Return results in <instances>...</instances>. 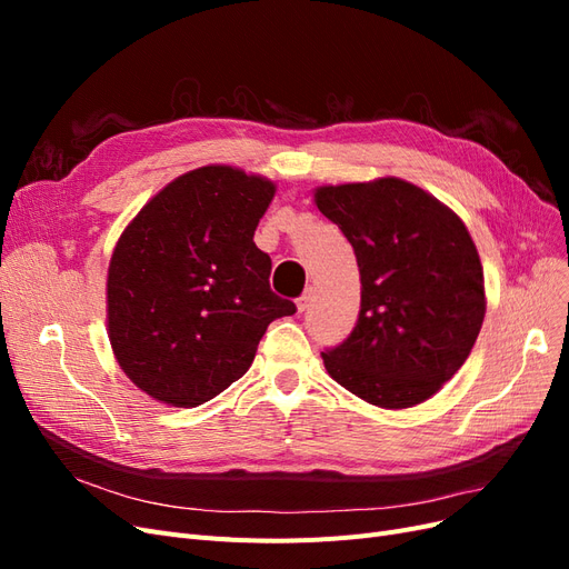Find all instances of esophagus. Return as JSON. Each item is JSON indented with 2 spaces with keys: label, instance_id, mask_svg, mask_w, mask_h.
Instances as JSON below:
<instances>
[{
  "label": "esophagus",
  "instance_id": "esophagus-1",
  "mask_svg": "<svg viewBox=\"0 0 569 569\" xmlns=\"http://www.w3.org/2000/svg\"><path fill=\"white\" fill-rule=\"evenodd\" d=\"M311 297H313V289L311 287H308L306 291H303V295L297 299V308H299V313H303L306 311V308L308 306H311Z\"/></svg>",
  "mask_w": 569,
  "mask_h": 569
}]
</instances>
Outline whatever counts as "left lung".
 Returning a JSON list of instances; mask_svg holds the SVG:
<instances>
[{
  "label": "left lung",
  "instance_id": "8db88e82",
  "mask_svg": "<svg viewBox=\"0 0 569 569\" xmlns=\"http://www.w3.org/2000/svg\"><path fill=\"white\" fill-rule=\"evenodd\" d=\"M320 213L360 270L353 332L322 360L332 380L389 408L427 401L460 370L485 320V274L462 220L399 178L320 187Z\"/></svg>",
  "mask_w": 569,
  "mask_h": 569
}]
</instances>
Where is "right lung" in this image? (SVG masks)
<instances>
[{
  "mask_svg": "<svg viewBox=\"0 0 569 569\" xmlns=\"http://www.w3.org/2000/svg\"><path fill=\"white\" fill-rule=\"evenodd\" d=\"M274 184L203 166L163 187L120 234L107 306L118 366L151 399L194 408L242 377L268 325L297 306L253 242Z\"/></svg>",
  "mask_w": 569,
  "mask_h": 569,
  "instance_id": "add662e5",
  "label": "right lung"
}]
</instances>
